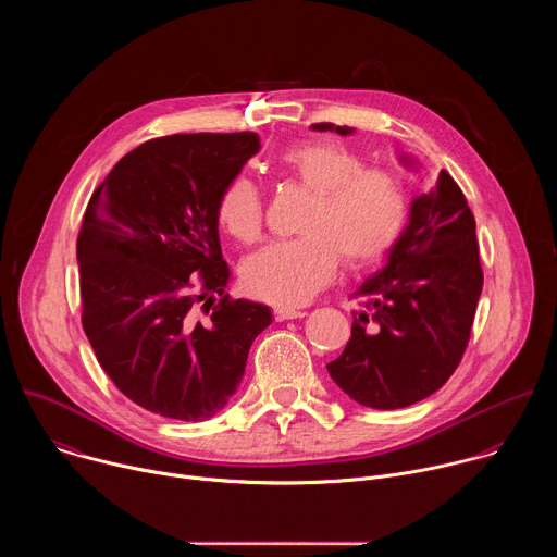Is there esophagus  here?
Masks as SVG:
<instances>
[{
	"label": "esophagus",
	"mask_w": 557,
	"mask_h": 557,
	"mask_svg": "<svg viewBox=\"0 0 557 557\" xmlns=\"http://www.w3.org/2000/svg\"><path fill=\"white\" fill-rule=\"evenodd\" d=\"M275 320L277 322H284V320H299V317H304L306 312L304 310H295V308H275Z\"/></svg>",
	"instance_id": "1"
}]
</instances>
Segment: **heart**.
I'll use <instances>...</instances> for the list:
<instances>
[{
    "instance_id": "1",
    "label": "heart",
    "mask_w": 557,
    "mask_h": 557,
    "mask_svg": "<svg viewBox=\"0 0 557 557\" xmlns=\"http://www.w3.org/2000/svg\"><path fill=\"white\" fill-rule=\"evenodd\" d=\"M286 174L312 194L299 224L301 237L275 243L243 264L249 295L299 306L346 267L372 264L392 249L408 215V196L387 170L366 168L363 158L335 140L299 143L284 151ZM218 220L240 245H256L264 233V205L258 185L233 178L218 202Z\"/></svg>"
}]
</instances>
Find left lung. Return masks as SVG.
Listing matches in <instances>:
<instances>
[{"label": "left lung", "mask_w": 557, "mask_h": 557, "mask_svg": "<svg viewBox=\"0 0 557 557\" xmlns=\"http://www.w3.org/2000/svg\"><path fill=\"white\" fill-rule=\"evenodd\" d=\"M310 127L342 136L355 132L333 123ZM481 290L475 220L443 170L412 200L410 222L385 267L352 293L361 310L344 352L326 366L333 381L352 401L374 410L425 399L458 368Z\"/></svg>", "instance_id": "1"}]
</instances>
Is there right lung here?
Masks as SVG:
<instances>
[{
  "instance_id": "1",
  "label": "right lung",
  "mask_w": 557,
  "mask_h": 557,
  "mask_svg": "<svg viewBox=\"0 0 557 557\" xmlns=\"http://www.w3.org/2000/svg\"><path fill=\"white\" fill-rule=\"evenodd\" d=\"M258 151L253 132L151 138L121 158L84 213V331L112 383L153 414L211 419L273 322L269 306L224 293L218 237L220 196Z\"/></svg>"
}]
</instances>
